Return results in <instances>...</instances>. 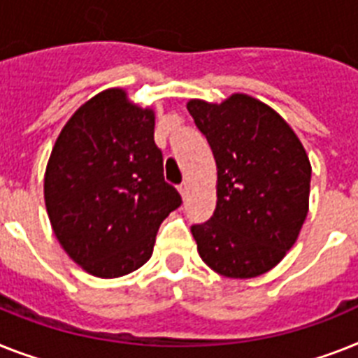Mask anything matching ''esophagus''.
<instances>
[{"label": "esophagus", "mask_w": 358, "mask_h": 358, "mask_svg": "<svg viewBox=\"0 0 358 358\" xmlns=\"http://www.w3.org/2000/svg\"><path fill=\"white\" fill-rule=\"evenodd\" d=\"M188 188H190V186H188V182H186V181L179 185V192H181V196H182V197L188 196Z\"/></svg>", "instance_id": "1"}]
</instances>
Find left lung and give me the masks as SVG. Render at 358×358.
<instances>
[{
	"mask_svg": "<svg viewBox=\"0 0 358 358\" xmlns=\"http://www.w3.org/2000/svg\"><path fill=\"white\" fill-rule=\"evenodd\" d=\"M188 111L217 166L212 217L192 225L206 265L229 278L267 273L296 241L309 208L311 164L289 124L264 102L232 94L190 100Z\"/></svg>",
	"mask_w": 358,
	"mask_h": 358,
	"instance_id": "1",
	"label": "left lung"
}]
</instances>
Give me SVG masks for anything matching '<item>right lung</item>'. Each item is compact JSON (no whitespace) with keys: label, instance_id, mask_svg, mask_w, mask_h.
<instances>
[{"label":"right lung","instance_id":"right-lung-1","mask_svg":"<svg viewBox=\"0 0 358 358\" xmlns=\"http://www.w3.org/2000/svg\"><path fill=\"white\" fill-rule=\"evenodd\" d=\"M152 109L122 90L96 94L56 138L45 172L52 230L71 258L99 278L143 267L170 212L182 203L164 181Z\"/></svg>","mask_w":358,"mask_h":358}]
</instances>
